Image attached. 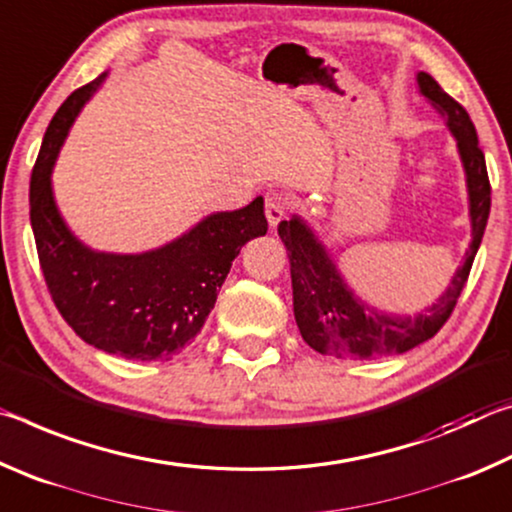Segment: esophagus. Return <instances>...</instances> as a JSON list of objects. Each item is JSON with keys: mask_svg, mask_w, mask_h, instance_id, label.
I'll use <instances>...</instances> for the list:
<instances>
[{"mask_svg": "<svg viewBox=\"0 0 512 512\" xmlns=\"http://www.w3.org/2000/svg\"><path fill=\"white\" fill-rule=\"evenodd\" d=\"M264 207H266L268 223H271V228H275V225L280 223L284 216H287L289 207H291V201H289V196L282 194V192H268Z\"/></svg>", "mask_w": 512, "mask_h": 512, "instance_id": "34e87169", "label": "esophagus"}]
</instances>
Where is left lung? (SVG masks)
<instances>
[{"label":"left lung","instance_id":"1","mask_svg":"<svg viewBox=\"0 0 512 512\" xmlns=\"http://www.w3.org/2000/svg\"><path fill=\"white\" fill-rule=\"evenodd\" d=\"M415 81L422 97L445 119V126L456 140L458 158L465 171L467 205H470V248L465 250L463 264L456 268L447 289L436 302L418 314H395V311L370 307L368 302L354 296L323 241L316 237L307 221H302L298 214L282 221L277 225V235L287 246L291 262L293 316L302 339L320 354H332L336 359H386L429 341L452 316L470 275L476 250L481 246L490 214V180L476 128L461 103L449 97L427 72H418Z\"/></svg>","mask_w":512,"mask_h":512}]
</instances>
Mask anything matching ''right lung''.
Instances as JSON below:
<instances>
[{"label":"right lung","mask_w":512,"mask_h":512,"mask_svg":"<svg viewBox=\"0 0 512 512\" xmlns=\"http://www.w3.org/2000/svg\"><path fill=\"white\" fill-rule=\"evenodd\" d=\"M108 72L69 94L51 119L31 173V228L60 316L85 343L135 361H169L201 332L239 250L266 235L264 198L214 212L144 253L92 250L60 214L51 173L85 103Z\"/></svg>","instance_id":"1"}]
</instances>
